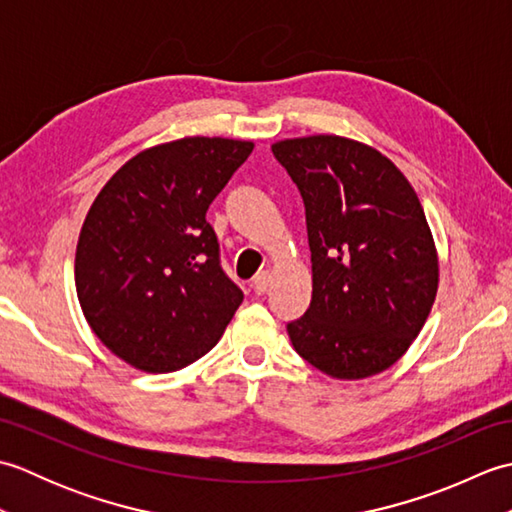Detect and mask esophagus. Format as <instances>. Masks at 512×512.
<instances>
[{
    "label": "esophagus",
    "instance_id": "esophagus-1",
    "mask_svg": "<svg viewBox=\"0 0 512 512\" xmlns=\"http://www.w3.org/2000/svg\"><path fill=\"white\" fill-rule=\"evenodd\" d=\"M268 286H270V273H266V270H264V273H257L253 277V284H250V288L255 290V295H264Z\"/></svg>",
    "mask_w": 512,
    "mask_h": 512
}]
</instances>
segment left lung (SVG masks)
<instances>
[{
  "mask_svg": "<svg viewBox=\"0 0 512 512\" xmlns=\"http://www.w3.org/2000/svg\"><path fill=\"white\" fill-rule=\"evenodd\" d=\"M273 154L301 191L312 253V301L288 323L292 347L339 380L385 372L420 334L440 281L416 191L352 138H286Z\"/></svg>",
  "mask_w": 512,
  "mask_h": 512,
  "instance_id": "left-lung-1",
  "label": "left lung"
}]
</instances>
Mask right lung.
I'll return each instance as SVG.
<instances>
[{
    "label": "right lung",
    "instance_id": "1",
    "mask_svg": "<svg viewBox=\"0 0 512 512\" xmlns=\"http://www.w3.org/2000/svg\"><path fill=\"white\" fill-rule=\"evenodd\" d=\"M187 136L140 151L96 195L74 259L76 297L107 350L167 374L220 341L244 292L224 275L206 211L253 151Z\"/></svg>",
    "mask_w": 512,
    "mask_h": 512
}]
</instances>
